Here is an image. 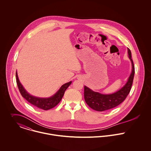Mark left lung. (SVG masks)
I'll list each match as a JSON object with an SVG mask.
<instances>
[{
  "mask_svg": "<svg viewBox=\"0 0 151 151\" xmlns=\"http://www.w3.org/2000/svg\"><path fill=\"white\" fill-rule=\"evenodd\" d=\"M128 54L132 64V72L127 83L120 89L113 93L106 94L93 91L85 86V100L91 109L97 111H104L116 107L125 99L131 91L135 73L134 65L131 58V52L129 48H128Z\"/></svg>",
  "mask_w": 151,
  "mask_h": 151,
  "instance_id": "obj_1",
  "label": "left lung"
}]
</instances>
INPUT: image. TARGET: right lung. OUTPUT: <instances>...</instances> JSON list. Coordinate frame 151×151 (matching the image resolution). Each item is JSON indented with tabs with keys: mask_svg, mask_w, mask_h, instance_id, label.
Here are the masks:
<instances>
[{
	"mask_svg": "<svg viewBox=\"0 0 151 151\" xmlns=\"http://www.w3.org/2000/svg\"><path fill=\"white\" fill-rule=\"evenodd\" d=\"M16 76L17 86L22 96L33 106L44 110H48L55 107L60 102L63 96L65 91L72 83V81H70L68 83L63 84L60 87V89L53 96L50 97L42 98L32 96L26 91V89L23 88V85L21 84L19 79L17 71L16 73Z\"/></svg>",
	"mask_w": 151,
	"mask_h": 151,
	"instance_id": "right-lung-1",
	"label": "right lung"
}]
</instances>
